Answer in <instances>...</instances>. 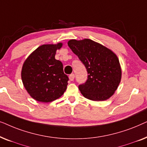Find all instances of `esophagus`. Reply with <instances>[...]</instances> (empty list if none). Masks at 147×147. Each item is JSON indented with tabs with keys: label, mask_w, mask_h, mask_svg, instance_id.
<instances>
[{
	"label": "esophagus",
	"mask_w": 147,
	"mask_h": 147,
	"mask_svg": "<svg viewBox=\"0 0 147 147\" xmlns=\"http://www.w3.org/2000/svg\"><path fill=\"white\" fill-rule=\"evenodd\" d=\"M74 78H75V75H74V74H70V75L69 76V78L70 81H73V80H74Z\"/></svg>",
	"instance_id": "esophagus-1"
}]
</instances>
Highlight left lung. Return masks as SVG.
I'll return each mask as SVG.
<instances>
[{
  "label": "left lung",
  "instance_id": "left-lung-1",
  "mask_svg": "<svg viewBox=\"0 0 147 147\" xmlns=\"http://www.w3.org/2000/svg\"><path fill=\"white\" fill-rule=\"evenodd\" d=\"M67 45L87 69V81L79 86L82 95L93 101H104L111 97L122 77L117 55L105 46L89 39H71Z\"/></svg>",
  "mask_w": 147,
  "mask_h": 147
}]
</instances>
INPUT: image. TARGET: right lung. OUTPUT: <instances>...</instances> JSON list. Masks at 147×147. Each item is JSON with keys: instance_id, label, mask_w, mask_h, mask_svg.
Here are the masks:
<instances>
[{"instance_id": "add662e5", "label": "right lung", "mask_w": 147, "mask_h": 147, "mask_svg": "<svg viewBox=\"0 0 147 147\" xmlns=\"http://www.w3.org/2000/svg\"><path fill=\"white\" fill-rule=\"evenodd\" d=\"M62 45V43L42 45L24 62L22 82L28 94L38 102L57 100L67 89L69 78L64 74L63 64L55 58L56 51Z\"/></svg>"}]
</instances>
